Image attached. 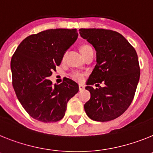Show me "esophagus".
<instances>
[{
	"mask_svg": "<svg viewBox=\"0 0 153 153\" xmlns=\"http://www.w3.org/2000/svg\"><path fill=\"white\" fill-rule=\"evenodd\" d=\"M85 89V86L82 85H79V91H83Z\"/></svg>",
	"mask_w": 153,
	"mask_h": 153,
	"instance_id": "obj_1",
	"label": "esophagus"
}]
</instances>
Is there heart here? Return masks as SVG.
I'll use <instances>...</instances> for the list:
<instances>
[{
  "mask_svg": "<svg viewBox=\"0 0 153 153\" xmlns=\"http://www.w3.org/2000/svg\"><path fill=\"white\" fill-rule=\"evenodd\" d=\"M91 48L90 47L89 45H83L80 47V51L82 52V54H83L84 53H85L86 51H88L89 49H91ZM71 78L74 79V80L77 81V82H82L83 78H84V74H82L81 72H78V71H74L71 75Z\"/></svg>",
  "mask_w": 153,
  "mask_h": 153,
  "instance_id": "b5f03b06",
  "label": "heart"
}]
</instances>
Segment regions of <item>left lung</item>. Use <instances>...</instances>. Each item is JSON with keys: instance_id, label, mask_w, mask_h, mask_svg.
Returning a JSON list of instances; mask_svg holds the SVG:
<instances>
[{"instance_id": "8db88e82", "label": "left lung", "mask_w": 153, "mask_h": 153, "mask_svg": "<svg viewBox=\"0 0 153 153\" xmlns=\"http://www.w3.org/2000/svg\"><path fill=\"white\" fill-rule=\"evenodd\" d=\"M79 34L96 51V65L86 82L91 98L85 111L94 121L113 120L126 111L135 95L140 77L136 51L116 31L81 28ZM102 81L105 87L95 90L91 86Z\"/></svg>"}]
</instances>
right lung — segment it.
<instances>
[{"label": "right lung", "instance_id": "obj_1", "mask_svg": "<svg viewBox=\"0 0 153 153\" xmlns=\"http://www.w3.org/2000/svg\"><path fill=\"white\" fill-rule=\"evenodd\" d=\"M76 29H49L24 39L13 54L10 68L18 100L33 119L54 123L65 115L67 103L78 85L65 78L52 85L48 77L60 65L64 54L78 38Z\"/></svg>", "mask_w": 153, "mask_h": 153}]
</instances>
